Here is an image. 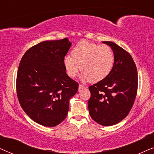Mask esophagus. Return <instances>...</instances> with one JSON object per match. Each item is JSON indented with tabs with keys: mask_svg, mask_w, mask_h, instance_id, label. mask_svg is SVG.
<instances>
[{
	"mask_svg": "<svg viewBox=\"0 0 154 154\" xmlns=\"http://www.w3.org/2000/svg\"><path fill=\"white\" fill-rule=\"evenodd\" d=\"M85 86H83L82 85H79V90H81V89H85Z\"/></svg>",
	"mask_w": 154,
	"mask_h": 154,
	"instance_id": "obj_1",
	"label": "esophagus"
}]
</instances>
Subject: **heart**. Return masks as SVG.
<instances>
[{
	"label": "heart",
	"instance_id": "heart-1",
	"mask_svg": "<svg viewBox=\"0 0 154 154\" xmlns=\"http://www.w3.org/2000/svg\"><path fill=\"white\" fill-rule=\"evenodd\" d=\"M114 60L113 52L110 46L82 41L72 49V56H65L63 65L69 77H75L82 69V80L97 82L109 75Z\"/></svg>",
	"mask_w": 154,
	"mask_h": 154
}]
</instances>
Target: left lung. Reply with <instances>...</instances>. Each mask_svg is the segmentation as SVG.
<instances>
[{
  "label": "left lung",
  "mask_w": 154,
  "mask_h": 154,
  "mask_svg": "<svg viewBox=\"0 0 154 154\" xmlns=\"http://www.w3.org/2000/svg\"><path fill=\"white\" fill-rule=\"evenodd\" d=\"M112 48L115 60L109 75L90 86L88 107L91 118L103 126L122 121L134 104L138 88L136 65L128 51L111 42H103Z\"/></svg>",
  "instance_id": "obj_1"
}]
</instances>
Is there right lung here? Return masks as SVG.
<instances>
[{
	"label": "right lung",
	"mask_w": 154,
	"mask_h": 154,
	"mask_svg": "<svg viewBox=\"0 0 154 154\" xmlns=\"http://www.w3.org/2000/svg\"><path fill=\"white\" fill-rule=\"evenodd\" d=\"M71 43L67 38L46 41L26 51L18 67L16 89L20 104L36 123L55 127L69 110L79 84L67 76L63 59Z\"/></svg>",
	"instance_id": "obj_1"
}]
</instances>
